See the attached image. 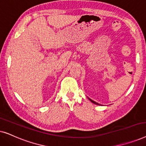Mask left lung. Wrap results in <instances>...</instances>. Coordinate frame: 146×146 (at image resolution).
<instances>
[{"instance_id": "1", "label": "left lung", "mask_w": 146, "mask_h": 146, "mask_svg": "<svg viewBox=\"0 0 146 146\" xmlns=\"http://www.w3.org/2000/svg\"><path fill=\"white\" fill-rule=\"evenodd\" d=\"M89 100H90L91 102H92V103H94V104H97V105H100V104H99L98 103H97V102H94V101H93L92 100H91V99H90V98H88Z\"/></svg>"}]
</instances>
